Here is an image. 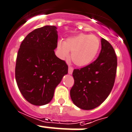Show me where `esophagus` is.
I'll use <instances>...</instances> for the list:
<instances>
[{
  "instance_id": "obj_1",
  "label": "esophagus",
  "mask_w": 132,
  "mask_h": 132,
  "mask_svg": "<svg viewBox=\"0 0 132 132\" xmlns=\"http://www.w3.org/2000/svg\"><path fill=\"white\" fill-rule=\"evenodd\" d=\"M73 68L71 67V66H69L68 67V74H70V75H71L72 73H73Z\"/></svg>"
}]
</instances>
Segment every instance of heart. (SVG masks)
Returning a JSON list of instances; mask_svg holds the SVG:
<instances>
[{
    "mask_svg": "<svg viewBox=\"0 0 132 132\" xmlns=\"http://www.w3.org/2000/svg\"><path fill=\"white\" fill-rule=\"evenodd\" d=\"M100 47V41L97 36L82 33L69 37L65 42L57 43L59 56L65 59L71 52V60L78 66L90 64L97 55Z\"/></svg>",
    "mask_w": 132,
    "mask_h": 132,
    "instance_id": "obj_1",
    "label": "heart"
}]
</instances>
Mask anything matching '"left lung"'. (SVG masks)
<instances>
[{
  "label": "left lung",
  "mask_w": 132,
  "mask_h": 132,
  "mask_svg": "<svg viewBox=\"0 0 132 132\" xmlns=\"http://www.w3.org/2000/svg\"><path fill=\"white\" fill-rule=\"evenodd\" d=\"M101 46L95 61L73 72L75 82L70 89V97L77 107L84 110L93 109L102 104L115 82L117 57L114 49L103 38Z\"/></svg>",
  "instance_id": "obj_1"
}]
</instances>
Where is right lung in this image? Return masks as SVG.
Listing matches in <instances>:
<instances>
[{"label":"right lung","mask_w":132,"mask_h":132,"mask_svg":"<svg viewBox=\"0 0 132 132\" xmlns=\"http://www.w3.org/2000/svg\"><path fill=\"white\" fill-rule=\"evenodd\" d=\"M57 39V28L46 26L29 33L20 46L15 77L21 93L30 104L49 103L55 88L68 73L65 61L55 55Z\"/></svg>","instance_id":"1"}]
</instances>
